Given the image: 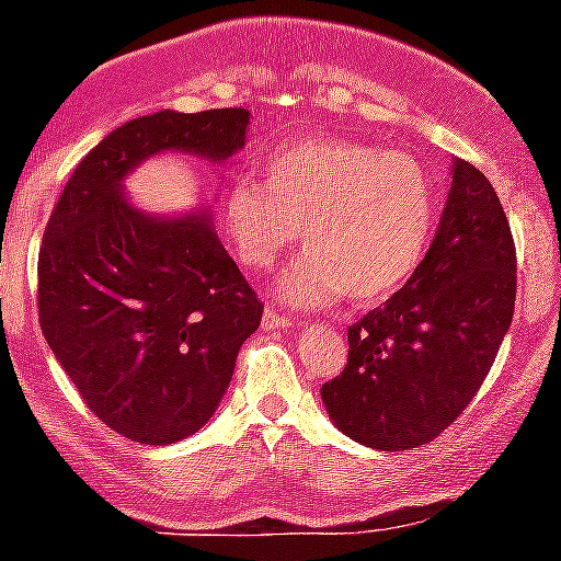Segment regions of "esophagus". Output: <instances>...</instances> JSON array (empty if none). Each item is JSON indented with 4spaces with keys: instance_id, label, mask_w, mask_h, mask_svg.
<instances>
[{
    "instance_id": "1",
    "label": "esophagus",
    "mask_w": 561,
    "mask_h": 561,
    "mask_svg": "<svg viewBox=\"0 0 561 561\" xmlns=\"http://www.w3.org/2000/svg\"><path fill=\"white\" fill-rule=\"evenodd\" d=\"M290 325H293V320L282 317L274 307L263 309V328H265V331H276V328H290Z\"/></svg>"
}]
</instances>
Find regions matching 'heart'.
<instances>
[{"label":"heart","mask_w":561,"mask_h":561,"mask_svg":"<svg viewBox=\"0 0 561 561\" xmlns=\"http://www.w3.org/2000/svg\"><path fill=\"white\" fill-rule=\"evenodd\" d=\"M437 190L410 154L314 135L268 151L260 181L230 184L219 230L247 271H265L298 241L307 252L279 279L293 307H325L350 293L377 307L404 290L432 252Z\"/></svg>","instance_id":"obj_1"}]
</instances>
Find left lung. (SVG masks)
I'll return each mask as SVG.
<instances>
[{"label":"left lung","instance_id":"left-lung-1","mask_svg":"<svg viewBox=\"0 0 561 561\" xmlns=\"http://www.w3.org/2000/svg\"><path fill=\"white\" fill-rule=\"evenodd\" d=\"M448 203L415 279L347 328V366L320 390L355 443L410 450L474 399L516 309V247L494 186L456 160Z\"/></svg>","mask_w":561,"mask_h":561}]
</instances>
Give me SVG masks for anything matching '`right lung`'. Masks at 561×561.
Masks as SVG:
<instances>
[{
  "label": "right lung",
  "mask_w": 561,
  "mask_h": 561,
  "mask_svg": "<svg viewBox=\"0 0 561 561\" xmlns=\"http://www.w3.org/2000/svg\"><path fill=\"white\" fill-rule=\"evenodd\" d=\"M249 111H157L105 135L72 171L37 263L39 328L89 410L144 445L206 426L263 304L206 211L151 217L124 175L160 151L225 162Z\"/></svg>",
  "instance_id": "add662e5"
}]
</instances>
